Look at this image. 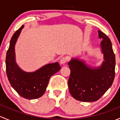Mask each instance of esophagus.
Listing matches in <instances>:
<instances>
[{
	"mask_svg": "<svg viewBox=\"0 0 120 120\" xmlns=\"http://www.w3.org/2000/svg\"><path fill=\"white\" fill-rule=\"evenodd\" d=\"M68 61V58L67 57H62L60 59V63L61 64H65Z\"/></svg>",
	"mask_w": 120,
	"mask_h": 120,
	"instance_id": "esophagus-1",
	"label": "esophagus"
}]
</instances>
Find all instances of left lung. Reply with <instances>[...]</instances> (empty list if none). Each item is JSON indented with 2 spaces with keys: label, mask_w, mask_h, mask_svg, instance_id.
<instances>
[{
  "label": "left lung",
  "mask_w": 120,
  "mask_h": 120,
  "mask_svg": "<svg viewBox=\"0 0 120 120\" xmlns=\"http://www.w3.org/2000/svg\"><path fill=\"white\" fill-rule=\"evenodd\" d=\"M102 38L101 47L105 61L100 68L92 69L83 61L72 59L68 63L71 74L68 85L70 94L81 101H95L99 100L110 88L115 77L116 58L112 42L105 34L98 31Z\"/></svg>",
  "instance_id": "obj_1"
}]
</instances>
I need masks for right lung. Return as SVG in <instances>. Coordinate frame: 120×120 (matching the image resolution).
<instances>
[{
  "instance_id": "obj_1",
  "label": "right lung",
  "mask_w": 120,
  "mask_h": 120,
  "mask_svg": "<svg viewBox=\"0 0 120 120\" xmlns=\"http://www.w3.org/2000/svg\"><path fill=\"white\" fill-rule=\"evenodd\" d=\"M24 27L15 31L10 40L6 57V70L11 85L21 96L27 99L39 98L44 94L50 77L61 69L58 63L47 64L34 72L22 71L15 62L14 46Z\"/></svg>"
}]
</instances>
